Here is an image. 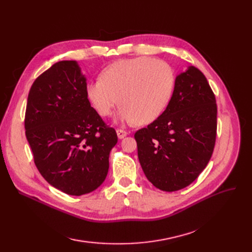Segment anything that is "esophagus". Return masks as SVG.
<instances>
[{
  "label": "esophagus",
  "mask_w": 252,
  "mask_h": 252,
  "mask_svg": "<svg viewBox=\"0 0 252 252\" xmlns=\"http://www.w3.org/2000/svg\"><path fill=\"white\" fill-rule=\"evenodd\" d=\"M116 134H117L118 139H124L127 135V131L125 130V129H122V128H117L116 129Z\"/></svg>",
  "instance_id": "obj_1"
}]
</instances>
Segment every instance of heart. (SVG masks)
Masks as SVG:
<instances>
[{
	"label": "heart",
	"instance_id": "heart-1",
	"mask_svg": "<svg viewBox=\"0 0 252 252\" xmlns=\"http://www.w3.org/2000/svg\"><path fill=\"white\" fill-rule=\"evenodd\" d=\"M174 88L175 74L170 66L143 56L108 65L99 79L87 84L86 95L100 116H109L118 103L119 119L146 125L163 113Z\"/></svg>",
	"mask_w": 252,
	"mask_h": 252
}]
</instances>
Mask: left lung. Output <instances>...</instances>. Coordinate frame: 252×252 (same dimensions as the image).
Returning a JSON list of instances; mask_svg holds the SVG:
<instances>
[{
	"instance_id": "8db88e82",
	"label": "left lung",
	"mask_w": 252,
	"mask_h": 252,
	"mask_svg": "<svg viewBox=\"0 0 252 252\" xmlns=\"http://www.w3.org/2000/svg\"><path fill=\"white\" fill-rule=\"evenodd\" d=\"M205 75L194 66L176 78L163 113L136 131L138 157L153 186L186 188L206 167L217 139V103Z\"/></svg>"
}]
</instances>
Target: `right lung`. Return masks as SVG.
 <instances>
[{"mask_svg":"<svg viewBox=\"0 0 252 252\" xmlns=\"http://www.w3.org/2000/svg\"><path fill=\"white\" fill-rule=\"evenodd\" d=\"M75 61H60L35 78L26 104L25 136L36 168L56 189L74 196L96 190L117 143L86 95Z\"/></svg>","mask_w":252,"mask_h":252,"instance_id":"1","label":"right lung"}]
</instances>
